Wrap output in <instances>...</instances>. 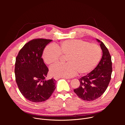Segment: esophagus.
Returning a JSON list of instances; mask_svg holds the SVG:
<instances>
[{
    "label": "esophagus",
    "mask_w": 125,
    "mask_h": 125,
    "mask_svg": "<svg viewBox=\"0 0 125 125\" xmlns=\"http://www.w3.org/2000/svg\"><path fill=\"white\" fill-rule=\"evenodd\" d=\"M54 78V80H58V79H59V78L58 77H54V78ZM65 79H68L67 78H64Z\"/></svg>",
    "instance_id": "34e87169"
}]
</instances>
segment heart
I'll return each instance as SVG.
<instances>
[{
	"label": "heart",
	"instance_id": "obj_1",
	"mask_svg": "<svg viewBox=\"0 0 125 125\" xmlns=\"http://www.w3.org/2000/svg\"><path fill=\"white\" fill-rule=\"evenodd\" d=\"M50 44L44 48L42 58L47 65L57 63L61 55L66 56L64 64H57L50 68L51 75L69 78L75 74L83 75L92 71L98 64L101 50L96 44L80 40L62 42L59 44Z\"/></svg>",
	"mask_w": 125,
	"mask_h": 125
}]
</instances>
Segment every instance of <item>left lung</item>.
I'll return each mask as SVG.
<instances>
[{"label":"left lung","instance_id":"1","mask_svg":"<svg viewBox=\"0 0 125 125\" xmlns=\"http://www.w3.org/2000/svg\"><path fill=\"white\" fill-rule=\"evenodd\" d=\"M102 51V56L97 66L91 72L79 79V87L74 90L83 100L91 101L96 99L106 90L112 72L111 57L104 44L98 39Z\"/></svg>","mask_w":125,"mask_h":125}]
</instances>
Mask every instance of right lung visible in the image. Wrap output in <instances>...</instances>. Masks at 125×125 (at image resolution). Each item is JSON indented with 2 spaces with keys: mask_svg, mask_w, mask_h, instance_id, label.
<instances>
[{
  "mask_svg": "<svg viewBox=\"0 0 125 125\" xmlns=\"http://www.w3.org/2000/svg\"><path fill=\"white\" fill-rule=\"evenodd\" d=\"M51 40L38 39L25 44L16 58V82L22 94L32 102L47 100L55 89V80H46L48 69L42 58Z\"/></svg>",
  "mask_w": 125,
  "mask_h": 125,
  "instance_id": "obj_1",
  "label": "right lung"
}]
</instances>
